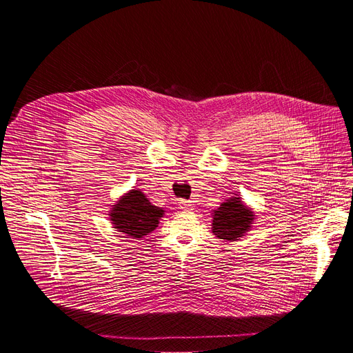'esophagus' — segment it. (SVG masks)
Listing matches in <instances>:
<instances>
[{"mask_svg": "<svg viewBox=\"0 0 353 353\" xmlns=\"http://www.w3.org/2000/svg\"><path fill=\"white\" fill-rule=\"evenodd\" d=\"M179 206H181V209H183V210H190L191 208H193V203L187 201V200H181L179 201Z\"/></svg>", "mask_w": 353, "mask_h": 353, "instance_id": "obj_1", "label": "esophagus"}]
</instances>
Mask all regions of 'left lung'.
Masks as SVG:
<instances>
[{
  "instance_id": "obj_1",
  "label": "left lung",
  "mask_w": 353,
  "mask_h": 353,
  "mask_svg": "<svg viewBox=\"0 0 353 353\" xmlns=\"http://www.w3.org/2000/svg\"><path fill=\"white\" fill-rule=\"evenodd\" d=\"M253 221L254 212L234 194L212 212V232L223 241H237L250 231Z\"/></svg>"
}]
</instances>
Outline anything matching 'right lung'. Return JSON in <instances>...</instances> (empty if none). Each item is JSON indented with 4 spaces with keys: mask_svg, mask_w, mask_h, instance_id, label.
Masks as SVG:
<instances>
[{
    "mask_svg": "<svg viewBox=\"0 0 353 353\" xmlns=\"http://www.w3.org/2000/svg\"><path fill=\"white\" fill-rule=\"evenodd\" d=\"M163 215L165 210L150 203L141 190L128 191L109 212L113 228L135 240H141L154 231Z\"/></svg>",
    "mask_w": 353,
    "mask_h": 353,
    "instance_id": "obj_1",
    "label": "right lung"
}]
</instances>
